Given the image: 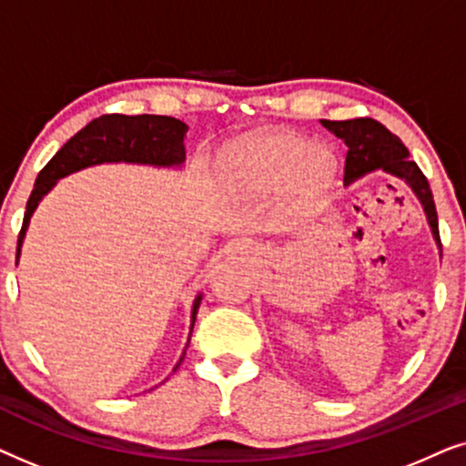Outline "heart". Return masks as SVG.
I'll use <instances>...</instances> for the list:
<instances>
[{"mask_svg":"<svg viewBox=\"0 0 466 466\" xmlns=\"http://www.w3.org/2000/svg\"><path fill=\"white\" fill-rule=\"evenodd\" d=\"M335 171L333 150L286 131L241 137L225 152L228 188L248 195L290 188V212L295 216H309L322 208Z\"/></svg>","mask_w":466,"mask_h":466,"instance_id":"1","label":"heart"}]
</instances>
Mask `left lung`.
<instances>
[{
  "label": "left lung",
  "instance_id": "left-lung-1",
  "mask_svg": "<svg viewBox=\"0 0 466 466\" xmlns=\"http://www.w3.org/2000/svg\"><path fill=\"white\" fill-rule=\"evenodd\" d=\"M330 133L341 137L348 146L346 167H343V180L352 182L356 177L369 174L373 169H386L390 174L403 177L413 188L418 199L422 201L426 218L435 235L437 244L441 246L439 238V220L437 208L432 201V190L429 180L418 167L416 161L410 158V150L400 142V137L386 129L384 125L373 118H352V120H322Z\"/></svg>",
  "mask_w": 466,
  "mask_h": 466
}]
</instances>
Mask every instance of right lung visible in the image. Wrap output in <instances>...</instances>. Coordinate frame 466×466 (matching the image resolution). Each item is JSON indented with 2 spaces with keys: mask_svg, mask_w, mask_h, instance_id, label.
Segmentation results:
<instances>
[{
  "mask_svg": "<svg viewBox=\"0 0 466 466\" xmlns=\"http://www.w3.org/2000/svg\"><path fill=\"white\" fill-rule=\"evenodd\" d=\"M188 127L182 120L171 116H157V114H137V116H125V114H104L95 118L85 129H80L37 174L35 187L31 190L21 233H18L16 258L21 254V244L27 231L29 218L37 208V203L59 177L85 169L88 165L99 163H148V165H180L184 161V136ZM201 295L193 303V333L197 309H199ZM188 348V343H187ZM187 354V350H184ZM182 354V359H184ZM180 359V362H182ZM177 362L176 369L180 367ZM174 369V371H176Z\"/></svg>",
  "mask_w": 466,
  "mask_h": 466,
  "instance_id": "1",
  "label": "right lung"
}]
</instances>
